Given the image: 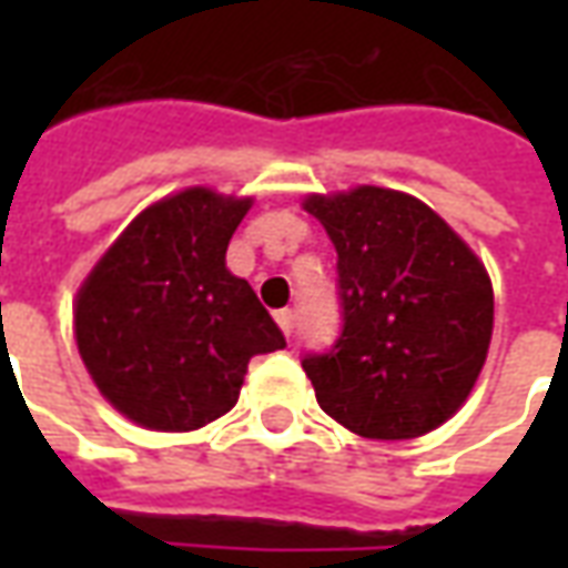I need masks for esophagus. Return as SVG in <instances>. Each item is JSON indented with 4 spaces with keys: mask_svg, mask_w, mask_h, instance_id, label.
Here are the masks:
<instances>
[{
    "mask_svg": "<svg viewBox=\"0 0 568 568\" xmlns=\"http://www.w3.org/2000/svg\"><path fill=\"white\" fill-rule=\"evenodd\" d=\"M276 322H280V328H283L285 337H292V332H295V313H292V310H280V313H276Z\"/></svg>",
    "mask_w": 568,
    "mask_h": 568,
    "instance_id": "esophagus-1",
    "label": "esophagus"
}]
</instances>
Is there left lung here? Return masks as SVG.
I'll use <instances>...</instances> for the list:
<instances>
[{
	"mask_svg": "<svg viewBox=\"0 0 568 568\" xmlns=\"http://www.w3.org/2000/svg\"><path fill=\"white\" fill-rule=\"evenodd\" d=\"M337 248L341 337L301 365L320 407L362 438L405 440L463 407L493 337V285L423 200L362 185L310 194Z\"/></svg>",
	"mask_w": 568,
	"mask_h": 568,
	"instance_id": "left-lung-1",
	"label": "left lung"
}]
</instances>
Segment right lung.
<instances>
[{
    "instance_id": "right-lung-1",
    "label": "right lung",
    "mask_w": 568,
    "mask_h": 568,
    "mask_svg": "<svg viewBox=\"0 0 568 568\" xmlns=\"http://www.w3.org/2000/svg\"><path fill=\"white\" fill-rule=\"evenodd\" d=\"M252 200L187 187L142 210L75 297V341L133 423L191 432L227 414L248 358L285 337L224 252Z\"/></svg>"
}]
</instances>
